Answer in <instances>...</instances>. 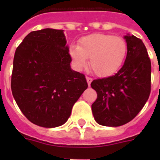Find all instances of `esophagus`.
<instances>
[{
  "mask_svg": "<svg viewBox=\"0 0 160 160\" xmlns=\"http://www.w3.org/2000/svg\"><path fill=\"white\" fill-rule=\"evenodd\" d=\"M86 79H87V84H88V86H90L91 85V82L92 81V79L90 78V77H86Z\"/></svg>",
  "mask_w": 160,
  "mask_h": 160,
  "instance_id": "obj_1",
  "label": "esophagus"
}]
</instances>
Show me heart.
I'll use <instances>...</instances> for the list:
<instances>
[{
  "instance_id": "obj_1",
  "label": "heart",
  "mask_w": 160,
  "mask_h": 160,
  "mask_svg": "<svg viewBox=\"0 0 160 160\" xmlns=\"http://www.w3.org/2000/svg\"><path fill=\"white\" fill-rule=\"evenodd\" d=\"M68 53L77 68L82 69L90 59V67L96 75L111 76L122 65L127 43L120 37L94 33L80 38L79 45L69 46Z\"/></svg>"
}]
</instances>
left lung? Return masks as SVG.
<instances>
[{
    "instance_id": "obj_1",
    "label": "left lung",
    "mask_w": 160,
    "mask_h": 160,
    "mask_svg": "<svg viewBox=\"0 0 160 160\" xmlns=\"http://www.w3.org/2000/svg\"><path fill=\"white\" fill-rule=\"evenodd\" d=\"M127 56L115 75L94 80L91 87L98 98L92 104L94 119L108 127L133 120L148 101L151 92V62L143 42L127 33Z\"/></svg>"
}]
</instances>
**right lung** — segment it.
Wrapping results in <instances>:
<instances>
[{
  "instance_id": "obj_1",
  "label": "right lung",
  "mask_w": 160,
  "mask_h": 160,
  "mask_svg": "<svg viewBox=\"0 0 160 160\" xmlns=\"http://www.w3.org/2000/svg\"><path fill=\"white\" fill-rule=\"evenodd\" d=\"M63 30L34 31L23 39L13 58L12 96L26 118L38 126L59 127L88 87L83 73L71 68Z\"/></svg>"
}]
</instances>
